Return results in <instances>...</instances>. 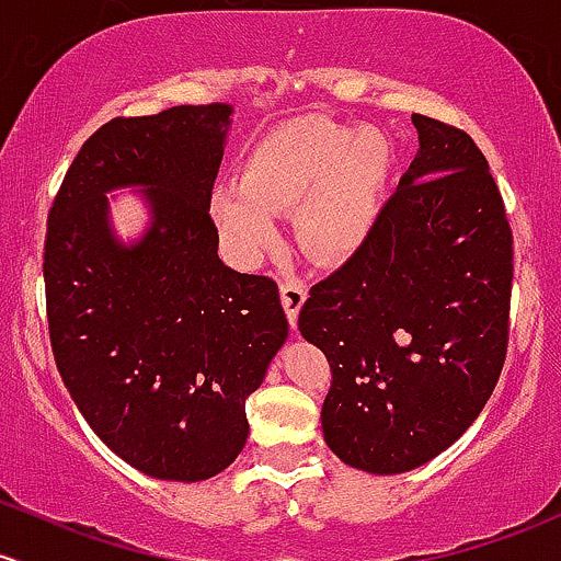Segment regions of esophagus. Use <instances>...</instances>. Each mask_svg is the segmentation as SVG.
<instances>
[{
	"mask_svg": "<svg viewBox=\"0 0 561 561\" xmlns=\"http://www.w3.org/2000/svg\"><path fill=\"white\" fill-rule=\"evenodd\" d=\"M279 295H282V306H285L287 319H290V324L295 328V324H298L300 306L306 304V287L300 285L295 276H285V279H279Z\"/></svg>",
	"mask_w": 561,
	"mask_h": 561,
	"instance_id": "1",
	"label": "esophagus"
}]
</instances>
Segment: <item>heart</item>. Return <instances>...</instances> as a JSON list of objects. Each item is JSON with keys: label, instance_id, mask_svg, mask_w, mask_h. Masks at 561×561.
Segmentation results:
<instances>
[{"label": "heart", "instance_id": "b5f03b06", "mask_svg": "<svg viewBox=\"0 0 561 561\" xmlns=\"http://www.w3.org/2000/svg\"><path fill=\"white\" fill-rule=\"evenodd\" d=\"M389 183V144L378 130H354L324 116H298L252 146L239 188L213 194V218L244 261L276 242L274 215L298 207L304 250L332 263L367 242Z\"/></svg>", "mask_w": 561, "mask_h": 561}]
</instances>
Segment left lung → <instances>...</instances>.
<instances>
[{
  "instance_id": "1",
  "label": "left lung",
  "mask_w": 561,
  "mask_h": 561,
  "mask_svg": "<svg viewBox=\"0 0 561 561\" xmlns=\"http://www.w3.org/2000/svg\"><path fill=\"white\" fill-rule=\"evenodd\" d=\"M412 125L421 149L373 233L298 317L330 362L324 442L367 473L445 453L508 351L514 237L488 159L458 127L423 114Z\"/></svg>"
}]
</instances>
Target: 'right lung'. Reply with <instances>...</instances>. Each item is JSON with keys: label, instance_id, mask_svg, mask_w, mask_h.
<instances>
[{"label": "right lung", "instance_id": "right-lung-1", "mask_svg": "<svg viewBox=\"0 0 561 561\" xmlns=\"http://www.w3.org/2000/svg\"><path fill=\"white\" fill-rule=\"evenodd\" d=\"M231 106L116 116L73 157L45 237L47 328L73 404L133 469L202 482L248 442L244 399L287 341L274 279L218 257L210 218ZM140 185L152 224L122 245L114 187Z\"/></svg>", "mask_w": 561, "mask_h": 561}]
</instances>
